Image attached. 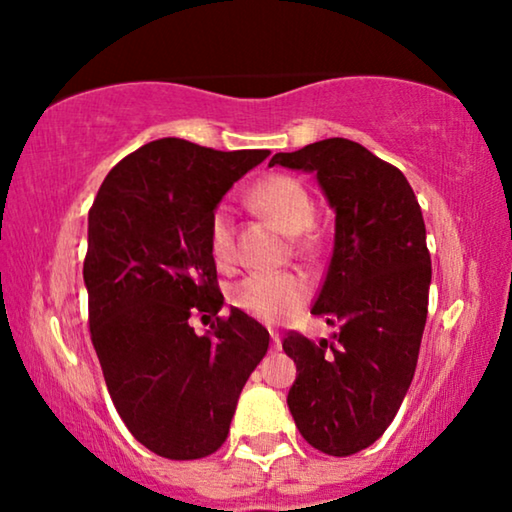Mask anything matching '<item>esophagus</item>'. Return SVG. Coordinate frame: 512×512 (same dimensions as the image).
Wrapping results in <instances>:
<instances>
[{
  "mask_svg": "<svg viewBox=\"0 0 512 512\" xmlns=\"http://www.w3.org/2000/svg\"><path fill=\"white\" fill-rule=\"evenodd\" d=\"M270 340H272V349H282V338H279V333H275V331H270Z\"/></svg>",
  "mask_w": 512,
  "mask_h": 512,
  "instance_id": "esophagus-1",
  "label": "esophagus"
}]
</instances>
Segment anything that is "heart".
Here are the masks:
<instances>
[{"instance_id": "heart-1", "label": "heart", "mask_w": 512, "mask_h": 512, "mask_svg": "<svg viewBox=\"0 0 512 512\" xmlns=\"http://www.w3.org/2000/svg\"><path fill=\"white\" fill-rule=\"evenodd\" d=\"M249 202L258 212L268 214L286 233L298 235L312 223L314 205L305 184L291 174H270L249 191ZM209 254L219 268L235 263L233 209L226 202L216 205L207 226ZM310 296V286L293 272H251L230 291V300L249 317L268 324L296 314Z\"/></svg>"}]
</instances>
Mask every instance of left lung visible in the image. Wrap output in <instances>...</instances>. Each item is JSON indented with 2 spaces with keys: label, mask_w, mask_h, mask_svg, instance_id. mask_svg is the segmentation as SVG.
Listing matches in <instances>:
<instances>
[{
  "label": "left lung",
  "mask_w": 512,
  "mask_h": 512,
  "mask_svg": "<svg viewBox=\"0 0 512 512\" xmlns=\"http://www.w3.org/2000/svg\"><path fill=\"white\" fill-rule=\"evenodd\" d=\"M270 165L317 174L335 209L312 314L340 331L319 342L289 331L282 347L298 368L286 403L300 436L349 457L387 431L415 375L431 284L422 209L403 172L352 139L275 153Z\"/></svg>",
  "instance_id": "1"
}]
</instances>
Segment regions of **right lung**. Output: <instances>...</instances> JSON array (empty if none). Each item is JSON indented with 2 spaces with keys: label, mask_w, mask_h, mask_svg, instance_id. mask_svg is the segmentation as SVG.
<instances>
[{
  "label": "right lung",
  "mask_w": 512,
  "mask_h": 512,
  "mask_svg": "<svg viewBox=\"0 0 512 512\" xmlns=\"http://www.w3.org/2000/svg\"><path fill=\"white\" fill-rule=\"evenodd\" d=\"M270 151H214L165 137L102 181L88 212L90 340L118 415L165 459H202L226 443L237 398L270 333L233 307L209 254V214ZM214 316L195 336L188 318Z\"/></svg>",
  "instance_id": "obj_1"
}]
</instances>
